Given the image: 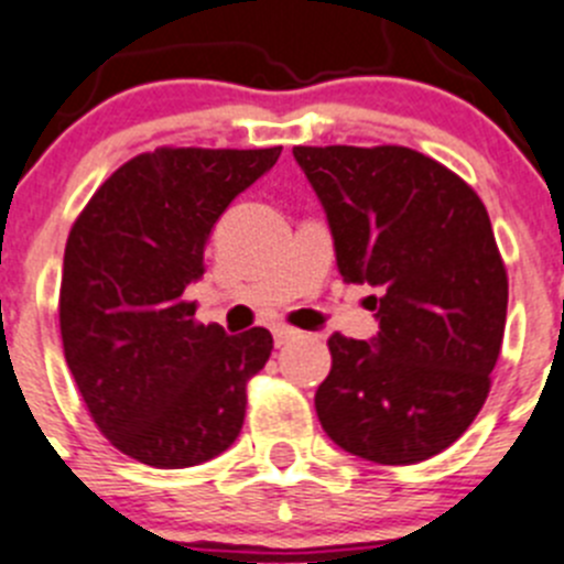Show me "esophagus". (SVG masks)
Listing matches in <instances>:
<instances>
[{
    "mask_svg": "<svg viewBox=\"0 0 564 564\" xmlns=\"http://www.w3.org/2000/svg\"><path fill=\"white\" fill-rule=\"evenodd\" d=\"M293 337H299V332L291 329V326H273V343H276V346H285Z\"/></svg>",
    "mask_w": 564,
    "mask_h": 564,
    "instance_id": "obj_1",
    "label": "esophagus"
}]
</instances>
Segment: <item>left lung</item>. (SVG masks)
<instances>
[{
    "mask_svg": "<svg viewBox=\"0 0 564 564\" xmlns=\"http://www.w3.org/2000/svg\"><path fill=\"white\" fill-rule=\"evenodd\" d=\"M329 221L337 271L371 285L379 332L329 337L315 393L343 452L412 465L463 437L490 393L507 324V268L474 187L406 147H296Z\"/></svg>",
    "mask_w": 564,
    "mask_h": 564,
    "instance_id": "1",
    "label": "left lung"
}]
</instances>
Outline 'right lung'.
Returning <instances> with one entry per match:
<instances>
[{
	"label": "right lung",
	"instance_id": "right-lung-1",
	"mask_svg": "<svg viewBox=\"0 0 564 564\" xmlns=\"http://www.w3.org/2000/svg\"><path fill=\"white\" fill-rule=\"evenodd\" d=\"M271 149H154L101 182L68 232L61 279L66 362L99 432L152 468L227 452L271 332L198 324L185 288L205 273L221 213L273 169Z\"/></svg>",
	"mask_w": 564,
	"mask_h": 564
}]
</instances>
